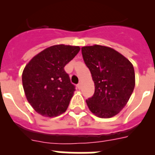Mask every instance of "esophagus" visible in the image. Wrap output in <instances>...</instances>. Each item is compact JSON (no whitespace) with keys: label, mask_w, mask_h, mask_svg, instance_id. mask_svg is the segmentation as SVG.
<instances>
[{"label":"esophagus","mask_w":155,"mask_h":155,"mask_svg":"<svg viewBox=\"0 0 155 155\" xmlns=\"http://www.w3.org/2000/svg\"><path fill=\"white\" fill-rule=\"evenodd\" d=\"M82 87V83L81 82H79V84H78V89H81Z\"/></svg>","instance_id":"1"}]
</instances>
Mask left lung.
<instances>
[{"label": "left lung", "instance_id": "obj_1", "mask_svg": "<svg viewBox=\"0 0 155 155\" xmlns=\"http://www.w3.org/2000/svg\"><path fill=\"white\" fill-rule=\"evenodd\" d=\"M81 53L94 83V95L86 100L87 107L98 117L111 118L125 107L134 91V66L124 55L108 46H83Z\"/></svg>", "mask_w": 155, "mask_h": 155}]
</instances>
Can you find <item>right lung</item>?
I'll list each match as a JSON object with an SVG mask.
<instances>
[{
	"label": "right lung",
	"mask_w": 155,
	"mask_h": 155,
	"mask_svg": "<svg viewBox=\"0 0 155 155\" xmlns=\"http://www.w3.org/2000/svg\"><path fill=\"white\" fill-rule=\"evenodd\" d=\"M80 50L70 45L51 46L25 67L21 78L25 94L36 113L46 117L65 113L75 89L64 67Z\"/></svg>",
	"instance_id": "obj_1"
}]
</instances>
